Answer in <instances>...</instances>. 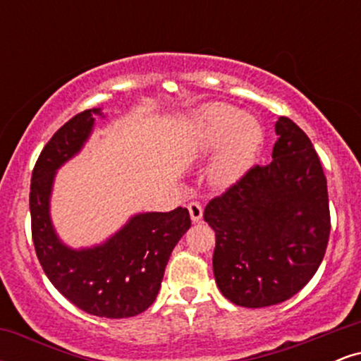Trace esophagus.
I'll return each mask as SVG.
<instances>
[{
    "label": "esophagus",
    "mask_w": 361,
    "mask_h": 361,
    "mask_svg": "<svg viewBox=\"0 0 361 361\" xmlns=\"http://www.w3.org/2000/svg\"><path fill=\"white\" fill-rule=\"evenodd\" d=\"M188 212L193 222H200L202 217H204V209H202V205L197 204V202L188 204Z\"/></svg>",
    "instance_id": "obj_1"
}]
</instances>
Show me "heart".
<instances>
[{
	"instance_id": "heart-1",
	"label": "heart",
	"mask_w": 361,
	"mask_h": 361,
	"mask_svg": "<svg viewBox=\"0 0 361 361\" xmlns=\"http://www.w3.org/2000/svg\"><path fill=\"white\" fill-rule=\"evenodd\" d=\"M183 140L186 151L195 157H205L219 149L209 178L217 186H231L255 164L264 132L252 115L227 103H209L186 118Z\"/></svg>"
}]
</instances>
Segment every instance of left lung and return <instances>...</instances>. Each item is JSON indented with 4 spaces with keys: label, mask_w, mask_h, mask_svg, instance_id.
Listing matches in <instances>:
<instances>
[{
    "label": "left lung",
    "mask_w": 361,
    "mask_h": 361,
    "mask_svg": "<svg viewBox=\"0 0 361 361\" xmlns=\"http://www.w3.org/2000/svg\"><path fill=\"white\" fill-rule=\"evenodd\" d=\"M271 163L255 166L205 207L215 231L214 276L226 299L259 309L295 295L317 271L329 241L327 183L305 132L287 117Z\"/></svg>",
    "instance_id": "left-lung-1"
}]
</instances>
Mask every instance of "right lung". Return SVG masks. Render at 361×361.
<instances>
[{"label":"right lung","instance_id":"obj_1","mask_svg":"<svg viewBox=\"0 0 361 361\" xmlns=\"http://www.w3.org/2000/svg\"><path fill=\"white\" fill-rule=\"evenodd\" d=\"M102 109L78 114L45 144L32 171L30 215L37 258L62 295L91 316L123 319L156 300L171 251L190 229L188 210L140 212L115 234L90 247L68 246L51 217L57 169L81 152Z\"/></svg>","mask_w":361,"mask_h":361}]
</instances>
